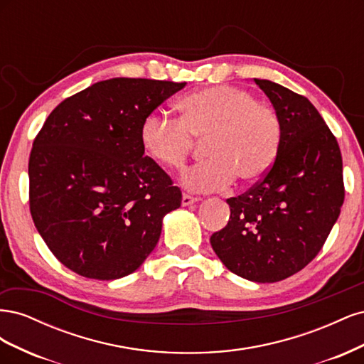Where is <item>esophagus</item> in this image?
<instances>
[{"mask_svg": "<svg viewBox=\"0 0 364 364\" xmlns=\"http://www.w3.org/2000/svg\"><path fill=\"white\" fill-rule=\"evenodd\" d=\"M197 200V197H194V196H190V194H182V205L183 206H190V205H193V203H196Z\"/></svg>", "mask_w": 364, "mask_h": 364, "instance_id": "obj_1", "label": "esophagus"}]
</instances>
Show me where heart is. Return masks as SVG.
<instances>
[{"label":"heart","mask_w":364,"mask_h":364,"mask_svg":"<svg viewBox=\"0 0 364 364\" xmlns=\"http://www.w3.org/2000/svg\"><path fill=\"white\" fill-rule=\"evenodd\" d=\"M179 119L159 112L144 117L139 141L147 155L165 168L179 170L194 147L205 139L208 159L182 176L185 188L208 193L235 178L252 183L277 162L282 146V121L243 87L218 85L194 91L178 103Z\"/></svg>","instance_id":"1"}]
</instances>
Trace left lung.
<instances>
[{"mask_svg":"<svg viewBox=\"0 0 364 364\" xmlns=\"http://www.w3.org/2000/svg\"><path fill=\"white\" fill-rule=\"evenodd\" d=\"M282 121V146L270 171L230 197L228 225L211 235L225 266L253 282H277L321 252L345 200L337 139L306 97L253 79Z\"/></svg>","mask_w":364,"mask_h":364,"instance_id":"8db88e82","label":"left lung"}]
</instances>
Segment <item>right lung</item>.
Instances as JSON below:
<instances>
[{
	"label": "right lung",
	"mask_w": 364,
	"mask_h": 364,
	"mask_svg": "<svg viewBox=\"0 0 364 364\" xmlns=\"http://www.w3.org/2000/svg\"><path fill=\"white\" fill-rule=\"evenodd\" d=\"M183 83L109 79L54 107L28 159L30 213L65 267L91 279L134 273L158 245L182 193L150 156L139 127Z\"/></svg>",
	"instance_id": "right-lung-1"
}]
</instances>
